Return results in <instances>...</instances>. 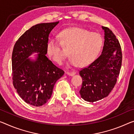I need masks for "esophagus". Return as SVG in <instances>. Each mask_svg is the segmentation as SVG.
Listing matches in <instances>:
<instances>
[{"instance_id":"obj_1","label":"esophagus","mask_w":134,"mask_h":134,"mask_svg":"<svg viewBox=\"0 0 134 134\" xmlns=\"http://www.w3.org/2000/svg\"><path fill=\"white\" fill-rule=\"evenodd\" d=\"M66 74L68 75L73 76L76 74V72L75 71H66Z\"/></svg>"}]
</instances>
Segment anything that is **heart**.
<instances>
[{"label":"heart","instance_id":"heart-1","mask_svg":"<svg viewBox=\"0 0 134 134\" xmlns=\"http://www.w3.org/2000/svg\"><path fill=\"white\" fill-rule=\"evenodd\" d=\"M103 40L100 34L90 32L78 27L63 30L57 38L50 40L47 45V53L53 61L62 63L67 56L68 50L70 64L84 66L92 63L101 50Z\"/></svg>","mask_w":134,"mask_h":134}]
</instances>
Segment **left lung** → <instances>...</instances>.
<instances>
[{"mask_svg":"<svg viewBox=\"0 0 134 134\" xmlns=\"http://www.w3.org/2000/svg\"><path fill=\"white\" fill-rule=\"evenodd\" d=\"M105 41L101 55L79 74L83 79L80 93L87 102H93L107 96L117 83L122 62L119 40L107 27L102 26Z\"/></svg>","mask_w":134,"mask_h":134,"instance_id":"1","label":"left lung"}]
</instances>
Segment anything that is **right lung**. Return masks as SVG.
I'll return each instance as SVG.
<instances>
[{
  "label": "right lung",
  "instance_id": "add662e5",
  "mask_svg": "<svg viewBox=\"0 0 134 134\" xmlns=\"http://www.w3.org/2000/svg\"><path fill=\"white\" fill-rule=\"evenodd\" d=\"M59 21L41 23L26 30L14 45L12 54V83L27 104L40 107L51 98L54 86L65 72L47 58V45L51 30ZM38 52L37 60L28 59Z\"/></svg>",
  "mask_w": 134,
  "mask_h": 134
}]
</instances>
